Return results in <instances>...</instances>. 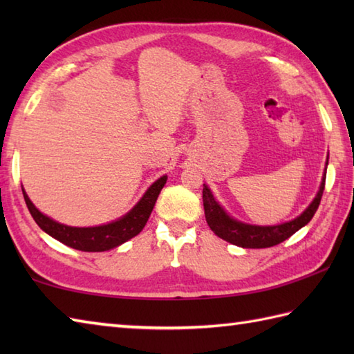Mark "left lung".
Returning a JSON list of instances; mask_svg holds the SVG:
<instances>
[{
  "label": "left lung",
  "instance_id": "1",
  "mask_svg": "<svg viewBox=\"0 0 354 354\" xmlns=\"http://www.w3.org/2000/svg\"><path fill=\"white\" fill-rule=\"evenodd\" d=\"M327 164L328 156L326 162L324 176H322L319 190L317 193V196L312 201V204L293 221L284 222L281 225H272V227H259V225H250L232 219V217L225 213V209L219 205V202L214 199L213 193L209 192L208 187L204 184L202 199H204L205 219L208 227L212 228V231L217 237L242 248H269L284 242L286 239H289L292 234H295L298 230H301L304 225L309 223L313 214L317 213L322 198V192H324L326 187Z\"/></svg>",
  "mask_w": 354,
  "mask_h": 354
}]
</instances>
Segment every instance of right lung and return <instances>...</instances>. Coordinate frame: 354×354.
<instances>
[{
	"label": "right lung",
	"mask_w": 354,
	"mask_h": 354,
	"mask_svg": "<svg viewBox=\"0 0 354 354\" xmlns=\"http://www.w3.org/2000/svg\"><path fill=\"white\" fill-rule=\"evenodd\" d=\"M165 181H167V176H161L158 181H155L149 187L145 196L138 201V204L129 213L120 217L118 221L88 228L68 227V225L50 219L48 216L42 214L32 204V201L28 199L24 189H22V194H24L30 214H32L35 222L39 225L42 231L47 232L51 237H55L59 242H62L64 245L74 248V250L85 252H102L117 248L127 242L129 239L140 234L141 230L145 228V225L149 221V216L155 207L158 194L161 193Z\"/></svg>",
	"instance_id": "obj_1"
}]
</instances>
